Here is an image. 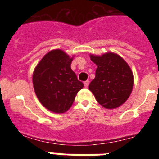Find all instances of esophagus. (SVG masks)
<instances>
[{
	"label": "esophagus",
	"mask_w": 159,
	"mask_h": 159,
	"mask_svg": "<svg viewBox=\"0 0 159 159\" xmlns=\"http://www.w3.org/2000/svg\"><path fill=\"white\" fill-rule=\"evenodd\" d=\"M84 87H85V88H88V85H89V81H88V80L84 81Z\"/></svg>",
	"instance_id": "1"
}]
</instances>
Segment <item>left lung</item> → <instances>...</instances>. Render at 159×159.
Wrapping results in <instances>:
<instances>
[{
  "instance_id": "1",
  "label": "left lung",
  "mask_w": 159,
  "mask_h": 159,
  "mask_svg": "<svg viewBox=\"0 0 159 159\" xmlns=\"http://www.w3.org/2000/svg\"><path fill=\"white\" fill-rule=\"evenodd\" d=\"M90 57L97 68L88 88L97 102L107 109L121 106L130 96L134 84L129 65L115 53H106L102 57L91 55Z\"/></svg>"
}]
</instances>
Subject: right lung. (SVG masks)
<instances>
[{
	"mask_svg": "<svg viewBox=\"0 0 159 159\" xmlns=\"http://www.w3.org/2000/svg\"><path fill=\"white\" fill-rule=\"evenodd\" d=\"M71 61L72 58L63 51L53 50L43 57L33 72L32 82L38 99L55 113L67 111L84 88L71 70Z\"/></svg>",
	"mask_w": 159,
	"mask_h": 159,
	"instance_id": "add662e5",
	"label": "right lung"
}]
</instances>
